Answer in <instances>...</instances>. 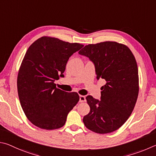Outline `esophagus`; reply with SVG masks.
Listing matches in <instances>:
<instances>
[{
    "label": "esophagus",
    "mask_w": 156,
    "mask_h": 156,
    "mask_svg": "<svg viewBox=\"0 0 156 156\" xmlns=\"http://www.w3.org/2000/svg\"><path fill=\"white\" fill-rule=\"evenodd\" d=\"M80 102L86 101V97L83 96V95H80Z\"/></svg>",
    "instance_id": "esophagus-1"
}]
</instances>
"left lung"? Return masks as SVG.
<instances>
[{
    "mask_svg": "<svg viewBox=\"0 0 156 156\" xmlns=\"http://www.w3.org/2000/svg\"><path fill=\"white\" fill-rule=\"evenodd\" d=\"M79 54L93 63L97 80L106 81L101 88V100L86 97L90 110L83 117V123L98 133L113 132L126 122L137 101L138 70L135 57L127 46L116 42L86 45Z\"/></svg>",
    "mask_w": 156,
    "mask_h": 156,
    "instance_id": "1",
    "label": "left lung"
}]
</instances>
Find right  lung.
<instances>
[{"label":"right lung","instance_id":"1","mask_svg":"<svg viewBox=\"0 0 156 156\" xmlns=\"http://www.w3.org/2000/svg\"><path fill=\"white\" fill-rule=\"evenodd\" d=\"M83 46L51 37H40L29 46L19 70L17 88L21 107L35 126L48 130L63 127L78 103L76 92L63 91L54 82L64 77L69 57Z\"/></svg>","mask_w":156,"mask_h":156}]
</instances>
